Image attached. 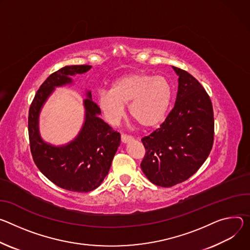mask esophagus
Here are the masks:
<instances>
[{"label":"esophagus","mask_w":250,"mask_h":250,"mask_svg":"<svg viewBox=\"0 0 250 250\" xmlns=\"http://www.w3.org/2000/svg\"><path fill=\"white\" fill-rule=\"evenodd\" d=\"M133 140V138L131 136H128V135H125V134H122L121 135V142L123 144H126V143H129Z\"/></svg>","instance_id":"esophagus-1"}]
</instances>
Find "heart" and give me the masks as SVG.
<instances>
[{
	"mask_svg": "<svg viewBox=\"0 0 250 250\" xmlns=\"http://www.w3.org/2000/svg\"><path fill=\"white\" fill-rule=\"evenodd\" d=\"M171 100L172 87L165 77L135 72L118 78L110 90L100 91L97 102L109 123L116 124L129 104L130 116L151 129L164 120Z\"/></svg>",
	"mask_w": 250,
	"mask_h": 250,
	"instance_id": "b5f03b06",
	"label": "heart"
}]
</instances>
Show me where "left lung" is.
<instances>
[{"label":"left lung","instance_id":"8db88e82","mask_svg":"<svg viewBox=\"0 0 250 250\" xmlns=\"http://www.w3.org/2000/svg\"><path fill=\"white\" fill-rule=\"evenodd\" d=\"M178 78L175 106L159 129L142 139L146 149L141 169L159 187H173L195 174L213 144L211 101L188 72L172 66Z\"/></svg>","mask_w":250,"mask_h":250}]
</instances>
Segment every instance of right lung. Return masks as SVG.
<instances>
[{
  "mask_svg": "<svg viewBox=\"0 0 250 250\" xmlns=\"http://www.w3.org/2000/svg\"><path fill=\"white\" fill-rule=\"evenodd\" d=\"M90 65H66L50 74L41 85L29 112V137L33 159L39 170L62 188L87 192L98 188L108 175L120 146V134L99 115L101 111L86 90L83 100L84 121L70 142L55 146L45 142L40 133V114L55 87L73 83L72 76L91 69Z\"/></svg>",
  "mask_w": 250,
  "mask_h": 250,
  "instance_id": "add662e5",
  "label": "right lung"
}]
</instances>
